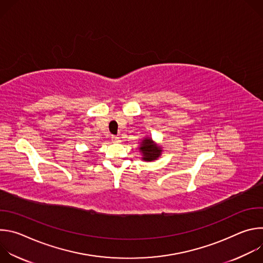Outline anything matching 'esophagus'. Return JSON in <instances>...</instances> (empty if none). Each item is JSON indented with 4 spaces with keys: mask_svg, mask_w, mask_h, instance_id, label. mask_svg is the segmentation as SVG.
Masks as SVG:
<instances>
[{
    "mask_svg": "<svg viewBox=\"0 0 263 263\" xmlns=\"http://www.w3.org/2000/svg\"><path fill=\"white\" fill-rule=\"evenodd\" d=\"M111 140L115 141V142H119V141H120V137H118V136H116V135H112Z\"/></svg>",
    "mask_w": 263,
    "mask_h": 263,
    "instance_id": "esophagus-1",
    "label": "esophagus"
}]
</instances>
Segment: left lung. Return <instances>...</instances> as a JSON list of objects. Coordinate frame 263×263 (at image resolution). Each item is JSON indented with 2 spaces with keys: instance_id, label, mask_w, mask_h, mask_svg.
Masks as SVG:
<instances>
[{
  "instance_id": "left-lung-1",
  "label": "left lung",
  "mask_w": 263,
  "mask_h": 263,
  "mask_svg": "<svg viewBox=\"0 0 263 263\" xmlns=\"http://www.w3.org/2000/svg\"><path fill=\"white\" fill-rule=\"evenodd\" d=\"M140 151L143 154V160L145 161H153L156 160L160 153H161V149L159 146H157L151 138H145L142 143L141 146L139 147Z\"/></svg>"
}]
</instances>
